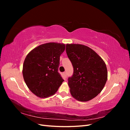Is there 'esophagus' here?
<instances>
[{
  "instance_id": "34e87169",
  "label": "esophagus",
  "mask_w": 130,
  "mask_h": 130,
  "mask_svg": "<svg viewBox=\"0 0 130 130\" xmlns=\"http://www.w3.org/2000/svg\"><path fill=\"white\" fill-rule=\"evenodd\" d=\"M63 76L65 77H67V73L66 72H63Z\"/></svg>"
}]
</instances>
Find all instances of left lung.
I'll return each mask as SVG.
<instances>
[{"label":"left lung","mask_w":130,"mask_h":130,"mask_svg":"<svg viewBox=\"0 0 130 130\" xmlns=\"http://www.w3.org/2000/svg\"><path fill=\"white\" fill-rule=\"evenodd\" d=\"M66 53L73 67L68 77L70 92L75 99L87 101L104 88L107 79L105 62L93 50L82 44H66Z\"/></svg>","instance_id":"8db88e82"}]
</instances>
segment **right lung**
<instances>
[{"instance_id":"obj_1","label":"right lung","mask_w":130,"mask_h":130,"mask_svg":"<svg viewBox=\"0 0 130 130\" xmlns=\"http://www.w3.org/2000/svg\"><path fill=\"white\" fill-rule=\"evenodd\" d=\"M65 44L48 43L39 45L27 54L23 75L27 87L42 98L53 95L64 81L58 73L60 57Z\"/></svg>"}]
</instances>
